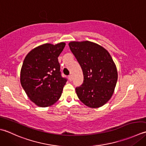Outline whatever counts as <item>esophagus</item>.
Masks as SVG:
<instances>
[{
  "label": "esophagus",
  "instance_id": "1",
  "mask_svg": "<svg viewBox=\"0 0 146 146\" xmlns=\"http://www.w3.org/2000/svg\"><path fill=\"white\" fill-rule=\"evenodd\" d=\"M68 77H69V80L70 81H72V75H69Z\"/></svg>",
  "mask_w": 146,
  "mask_h": 146
}]
</instances>
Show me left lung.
Wrapping results in <instances>:
<instances>
[{
	"label": "left lung",
	"mask_w": 146,
	"mask_h": 146,
	"mask_svg": "<svg viewBox=\"0 0 146 146\" xmlns=\"http://www.w3.org/2000/svg\"><path fill=\"white\" fill-rule=\"evenodd\" d=\"M82 70L84 81L76 88L79 99L87 106H102L112 96L117 84L118 73L108 52L89 41H72L69 44Z\"/></svg>",
	"instance_id": "8db88e82"
}]
</instances>
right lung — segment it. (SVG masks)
Listing matches in <instances>:
<instances>
[{
  "label": "right lung",
  "instance_id": "add662e5",
  "mask_svg": "<svg viewBox=\"0 0 146 146\" xmlns=\"http://www.w3.org/2000/svg\"><path fill=\"white\" fill-rule=\"evenodd\" d=\"M65 43H45L29 52L21 70V84L29 99L40 107L55 103L67 79L62 77L58 56Z\"/></svg>",
  "mask_w": 146,
  "mask_h": 146
}]
</instances>
